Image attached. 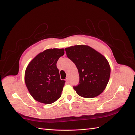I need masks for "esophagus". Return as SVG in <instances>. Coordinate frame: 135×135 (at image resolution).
Here are the masks:
<instances>
[{
  "instance_id": "34e87169",
  "label": "esophagus",
  "mask_w": 135,
  "mask_h": 135,
  "mask_svg": "<svg viewBox=\"0 0 135 135\" xmlns=\"http://www.w3.org/2000/svg\"><path fill=\"white\" fill-rule=\"evenodd\" d=\"M65 81H66V82H67V84H68V83H69V78H66V80H65Z\"/></svg>"
}]
</instances>
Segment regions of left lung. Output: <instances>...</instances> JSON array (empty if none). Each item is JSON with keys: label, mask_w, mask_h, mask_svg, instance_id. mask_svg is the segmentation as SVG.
Masks as SVG:
<instances>
[{"label": "left lung", "mask_w": 135, "mask_h": 135, "mask_svg": "<svg viewBox=\"0 0 135 135\" xmlns=\"http://www.w3.org/2000/svg\"><path fill=\"white\" fill-rule=\"evenodd\" d=\"M67 57L78 70L79 83L74 90L79 96L93 98L104 90L110 79L111 68L105 57L88 45L65 49Z\"/></svg>", "instance_id": "1"}]
</instances>
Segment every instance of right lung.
<instances>
[{
  "label": "right lung",
  "instance_id": "obj_1",
  "mask_svg": "<svg viewBox=\"0 0 135 135\" xmlns=\"http://www.w3.org/2000/svg\"><path fill=\"white\" fill-rule=\"evenodd\" d=\"M64 54V49H48L39 53L27 65L25 85L36 101L51 104L61 97L65 81L60 79L56 64Z\"/></svg>",
  "mask_w": 135,
  "mask_h": 135
}]
</instances>
